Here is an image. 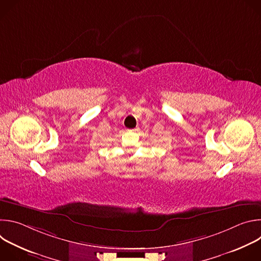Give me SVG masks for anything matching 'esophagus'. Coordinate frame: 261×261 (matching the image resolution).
I'll list each match as a JSON object with an SVG mask.
<instances>
[{"instance_id": "esophagus-1", "label": "esophagus", "mask_w": 261, "mask_h": 261, "mask_svg": "<svg viewBox=\"0 0 261 261\" xmlns=\"http://www.w3.org/2000/svg\"><path fill=\"white\" fill-rule=\"evenodd\" d=\"M138 129L137 128H134V129H130V130H128L129 132H136Z\"/></svg>"}]
</instances>
